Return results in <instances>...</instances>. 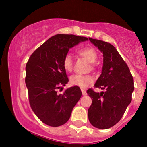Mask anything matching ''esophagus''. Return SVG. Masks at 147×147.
Here are the masks:
<instances>
[{
  "label": "esophagus",
  "mask_w": 147,
  "mask_h": 147,
  "mask_svg": "<svg viewBox=\"0 0 147 147\" xmlns=\"http://www.w3.org/2000/svg\"><path fill=\"white\" fill-rule=\"evenodd\" d=\"M81 91H82V95H86V94H87V92H86L84 90H83V89H81Z\"/></svg>",
  "instance_id": "34e87169"
}]
</instances>
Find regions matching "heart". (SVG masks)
<instances>
[{
	"instance_id": "obj_1",
	"label": "heart",
	"mask_w": 147,
	"mask_h": 147,
	"mask_svg": "<svg viewBox=\"0 0 147 147\" xmlns=\"http://www.w3.org/2000/svg\"><path fill=\"white\" fill-rule=\"evenodd\" d=\"M78 53L82 57L87 59L90 63H94L97 58L96 50L92 47H84L78 51ZM63 66L67 72H71L73 67V60L69 54H67L63 60ZM94 81V78L92 75H74L69 78V83L72 85L78 86L80 87H87Z\"/></svg>"
}]
</instances>
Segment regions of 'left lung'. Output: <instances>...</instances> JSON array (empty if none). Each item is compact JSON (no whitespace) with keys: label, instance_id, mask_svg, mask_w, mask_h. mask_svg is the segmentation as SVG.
<instances>
[{"label":"left lung","instance_id":"obj_1","mask_svg":"<svg viewBox=\"0 0 147 147\" xmlns=\"http://www.w3.org/2000/svg\"><path fill=\"white\" fill-rule=\"evenodd\" d=\"M89 40L103 53L102 74L94 87L105 91H87L92 101L88 118L94 127L106 129L119 122L131 103L134 81L128 66L112 44L91 38Z\"/></svg>","mask_w":147,"mask_h":147}]
</instances>
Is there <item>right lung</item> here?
Instances as JSON below:
<instances>
[{"instance_id": "right-lung-1", "label": "right lung", "mask_w": 147, "mask_h": 147, "mask_svg": "<svg viewBox=\"0 0 147 147\" xmlns=\"http://www.w3.org/2000/svg\"><path fill=\"white\" fill-rule=\"evenodd\" d=\"M88 40L85 37L58 34L49 38L30 57L26 71L29 102L34 113L50 127L65 124L72 109L82 96L78 86L69 87L63 94L57 90L68 82L63 58L69 48Z\"/></svg>"}]
</instances>
